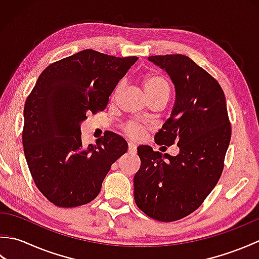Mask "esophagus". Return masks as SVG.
Listing matches in <instances>:
<instances>
[{
  "label": "esophagus",
  "mask_w": 259,
  "mask_h": 259,
  "mask_svg": "<svg viewBox=\"0 0 259 259\" xmlns=\"http://www.w3.org/2000/svg\"><path fill=\"white\" fill-rule=\"evenodd\" d=\"M128 152L129 153H136L137 152V146L134 144V142H129Z\"/></svg>",
  "instance_id": "1"
}]
</instances>
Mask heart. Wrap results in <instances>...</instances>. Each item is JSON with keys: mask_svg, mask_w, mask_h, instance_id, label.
<instances>
[{"mask_svg": "<svg viewBox=\"0 0 259 259\" xmlns=\"http://www.w3.org/2000/svg\"><path fill=\"white\" fill-rule=\"evenodd\" d=\"M142 88L146 92V95L149 100H153L156 98L160 97H169L170 93V84L168 80L161 74L151 73L146 75L142 80ZM119 88L115 90V93H118ZM145 125L141 124L137 121H130L125 124L124 131L126 135H129L133 138H139L141 134L144 133Z\"/></svg>", "mask_w": 259, "mask_h": 259, "instance_id": "b5f03b06", "label": "heart"}]
</instances>
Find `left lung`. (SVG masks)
<instances>
[{
	"label": "left lung",
	"mask_w": 259,
	"mask_h": 259,
	"mask_svg": "<svg viewBox=\"0 0 259 259\" xmlns=\"http://www.w3.org/2000/svg\"><path fill=\"white\" fill-rule=\"evenodd\" d=\"M175 85L170 117L155 137L157 145L179 147L177 156L138 147L140 169L134 178L135 201L159 222H175L195 211L217 185L232 128L218 82L184 54L148 58Z\"/></svg>",
	"instance_id": "obj_1"
}]
</instances>
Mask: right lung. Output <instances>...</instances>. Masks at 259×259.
Wrapping results in <instances>:
<instances>
[{"label": "right lung", "mask_w": 259, "mask_h": 259, "mask_svg": "<svg viewBox=\"0 0 259 259\" xmlns=\"http://www.w3.org/2000/svg\"><path fill=\"white\" fill-rule=\"evenodd\" d=\"M137 57L83 50L43 71L24 106L23 147L32 178L58 207L84 205L99 195L111 164L128 150L119 135L82 146L87 113L101 111Z\"/></svg>", "instance_id": "right-lung-1"}]
</instances>
